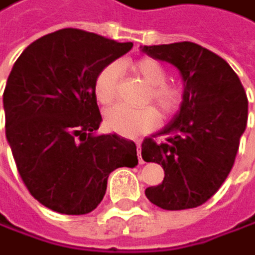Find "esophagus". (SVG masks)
I'll list each match as a JSON object with an SVG mask.
<instances>
[{"label": "esophagus", "instance_id": "34e87169", "mask_svg": "<svg viewBox=\"0 0 255 255\" xmlns=\"http://www.w3.org/2000/svg\"><path fill=\"white\" fill-rule=\"evenodd\" d=\"M140 153H142V146H140V143H137V154H138V161H140V162H143V161H142V156H140Z\"/></svg>", "mask_w": 255, "mask_h": 255}]
</instances>
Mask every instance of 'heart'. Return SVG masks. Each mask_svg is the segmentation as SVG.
I'll return each instance as SVG.
<instances>
[{
	"instance_id": "1",
	"label": "heart",
	"mask_w": 255,
	"mask_h": 255,
	"mask_svg": "<svg viewBox=\"0 0 255 255\" xmlns=\"http://www.w3.org/2000/svg\"><path fill=\"white\" fill-rule=\"evenodd\" d=\"M130 69L146 85L149 93L146 99L154 104L162 117H172L180 110L184 101V86L180 82H167V69L154 58H140L130 64ZM120 66L109 64L94 80V94L101 104H110L117 98L120 85ZM157 123L153 107H129L125 104L113 106L106 112V126L120 135L135 137L149 132Z\"/></svg>"
}]
</instances>
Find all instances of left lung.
I'll list each match as a JSON object with an SVG mask.
<instances>
[{
    "mask_svg": "<svg viewBox=\"0 0 255 255\" xmlns=\"http://www.w3.org/2000/svg\"><path fill=\"white\" fill-rule=\"evenodd\" d=\"M142 52L180 71L184 101L164 129L142 143V157L164 169V181L146 188L162 210L200 207L216 194L235 162L248 123V98L235 71L194 42L143 45Z\"/></svg>",
    "mask_w": 255,
    "mask_h": 255,
    "instance_id": "8db88e82",
    "label": "left lung"
}]
</instances>
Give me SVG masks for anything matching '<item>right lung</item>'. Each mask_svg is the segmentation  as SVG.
<instances>
[{
  "label": "right lung",
  "mask_w": 255,
  "mask_h": 255,
  "mask_svg": "<svg viewBox=\"0 0 255 255\" xmlns=\"http://www.w3.org/2000/svg\"><path fill=\"white\" fill-rule=\"evenodd\" d=\"M132 48L66 28L29 44L2 94L6 138L31 195L61 215H86L106 195L109 175L138 164L132 140L98 135L94 80Z\"/></svg>",
  "instance_id": "1"
}]
</instances>
